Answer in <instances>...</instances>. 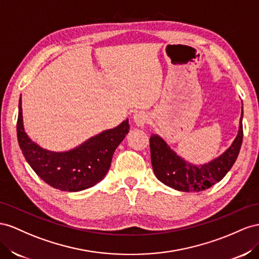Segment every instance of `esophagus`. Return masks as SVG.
<instances>
[{"instance_id": "obj_1", "label": "esophagus", "mask_w": 259, "mask_h": 259, "mask_svg": "<svg viewBox=\"0 0 259 259\" xmlns=\"http://www.w3.org/2000/svg\"><path fill=\"white\" fill-rule=\"evenodd\" d=\"M134 120L137 123V125H139V127H142V125H144L145 123H147V121H149V116L146 115L145 112H142L141 110V112H138L135 114Z\"/></svg>"}]
</instances>
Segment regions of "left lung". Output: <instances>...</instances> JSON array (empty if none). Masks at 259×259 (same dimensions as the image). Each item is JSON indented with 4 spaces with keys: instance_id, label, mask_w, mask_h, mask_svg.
I'll return each mask as SVG.
<instances>
[{
    "instance_id": "1",
    "label": "left lung",
    "mask_w": 259,
    "mask_h": 259,
    "mask_svg": "<svg viewBox=\"0 0 259 259\" xmlns=\"http://www.w3.org/2000/svg\"><path fill=\"white\" fill-rule=\"evenodd\" d=\"M243 110L240 129L232 145L219 157L202 166H194L178 156L157 135L150 139L151 161L156 178L182 192H199L219 182L235 162L243 141Z\"/></svg>"
}]
</instances>
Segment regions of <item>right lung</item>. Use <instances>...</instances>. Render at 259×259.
Listing matches in <instances>:
<instances>
[{
  "instance_id": "right-lung-1",
  "label": "right lung",
  "mask_w": 259,
  "mask_h": 259,
  "mask_svg": "<svg viewBox=\"0 0 259 259\" xmlns=\"http://www.w3.org/2000/svg\"><path fill=\"white\" fill-rule=\"evenodd\" d=\"M17 139L21 152L34 172L57 190L78 192L95 186L110 167L117 146L129 132L128 119L114 129L89 139L83 144L68 152L55 153L43 150L26 135L18 104Z\"/></svg>"
}]
</instances>
